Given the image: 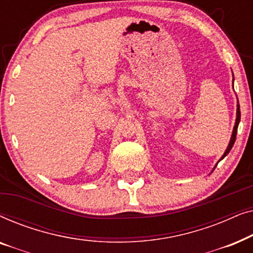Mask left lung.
I'll list each match as a JSON object with an SVG mask.
<instances>
[{
    "instance_id": "1",
    "label": "left lung",
    "mask_w": 253,
    "mask_h": 253,
    "mask_svg": "<svg viewBox=\"0 0 253 253\" xmlns=\"http://www.w3.org/2000/svg\"><path fill=\"white\" fill-rule=\"evenodd\" d=\"M240 121H241V110H240V103H238V99H237V109H236V121H235V126H234V129H233V133H231V137H230V141H229V144H228V147H227V150L224 151V153H223V155L222 157H221V159L219 161H217V164H219V162L222 160V159L226 157V155L229 153L230 152V150L231 148H233V146H234V143H235V140H236V134H237V127H238V124H240ZM216 164V165H217ZM216 165H215V167H216ZM214 167V168H215Z\"/></svg>"
}]
</instances>
